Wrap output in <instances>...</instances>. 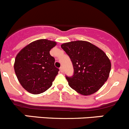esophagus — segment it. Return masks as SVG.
I'll list each match as a JSON object with an SVG mask.
<instances>
[{
	"label": "esophagus",
	"instance_id": "34e87169",
	"mask_svg": "<svg viewBox=\"0 0 129 129\" xmlns=\"http://www.w3.org/2000/svg\"><path fill=\"white\" fill-rule=\"evenodd\" d=\"M59 70H60V72H61V73H63L64 72V69H63V67H61L59 68Z\"/></svg>",
	"mask_w": 129,
	"mask_h": 129
}]
</instances>
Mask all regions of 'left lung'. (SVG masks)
<instances>
[{
	"label": "left lung",
	"mask_w": 129,
	"mask_h": 129,
	"mask_svg": "<svg viewBox=\"0 0 129 129\" xmlns=\"http://www.w3.org/2000/svg\"><path fill=\"white\" fill-rule=\"evenodd\" d=\"M61 47L70 57L74 69L72 77H66L70 87L84 95L98 91L107 81L111 70V62L105 52L83 40L64 43Z\"/></svg>",
	"instance_id": "8db88e82"
}]
</instances>
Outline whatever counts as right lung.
Listing matches in <instances>:
<instances>
[{
    "label": "right lung",
    "instance_id": "right-lung-1",
    "mask_svg": "<svg viewBox=\"0 0 129 129\" xmlns=\"http://www.w3.org/2000/svg\"><path fill=\"white\" fill-rule=\"evenodd\" d=\"M54 41L40 39L22 49L15 58L14 71L21 85L26 91L39 94L52 85L59 69L49 51L56 45Z\"/></svg>",
    "mask_w": 129,
    "mask_h": 129
}]
</instances>
